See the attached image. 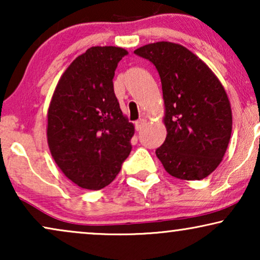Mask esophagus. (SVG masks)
I'll return each instance as SVG.
<instances>
[{"instance_id": "1", "label": "esophagus", "mask_w": 260, "mask_h": 260, "mask_svg": "<svg viewBox=\"0 0 260 260\" xmlns=\"http://www.w3.org/2000/svg\"><path fill=\"white\" fill-rule=\"evenodd\" d=\"M144 124H145V119H140V120H137V122L135 123V126H136V130H137V131H141L142 129H143Z\"/></svg>"}]
</instances>
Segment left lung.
I'll return each instance as SVG.
<instances>
[{"label":"left lung","instance_id":"1","mask_svg":"<svg viewBox=\"0 0 260 260\" xmlns=\"http://www.w3.org/2000/svg\"><path fill=\"white\" fill-rule=\"evenodd\" d=\"M135 54L154 63L161 78L167 137L156 156L174 177L205 179L221 162L232 133L225 88L201 59L181 45L155 42Z\"/></svg>","mask_w":260,"mask_h":260}]
</instances>
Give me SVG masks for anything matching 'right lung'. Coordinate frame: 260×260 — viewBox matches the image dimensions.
<instances>
[{
	"label": "right lung",
	"instance_id": "1",
	"mask_svg": "<svg viewBox=\"0 0 260 260\" xmlns=\"http://www.w3.org/2000/svg\"><path fill=\"white\" fill-rule=\"evenodd\" d=\"M127 52L91 47L67 67L48 109L47 141L66 177L85 189L112 182L129 156L135 127L113 91L117 65Z\"/></svg>",
	"mask_w": 260,
	"mask_h": 260
}]
</instances>
